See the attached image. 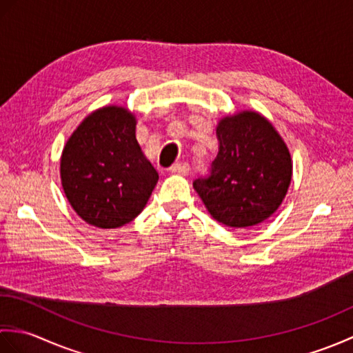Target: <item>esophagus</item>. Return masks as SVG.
Wrapping results in <instances>:
<instances>
[{"label": "esophagus", "instance_id": "esophagus-1", "mask_svg": "<svg viewBox=\"0 0 353 353\" xmlns=\"http://www.w3.org/2000/svg\"><path fill=\"white\" fill-rule=\"evenodd\" d=\"M170 171L172 172V174H188L190 172V165L186 162H181V163H174L172 167L170 168Z\"/></svg>", "mask_w": 353, "mask_h": 353}]
</instances>
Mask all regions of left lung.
I'll list each match as a JSON object with an SVG mask.
<instances>
[{
	"label": "left lung",
	"mask_w": 353,
	"mask_h": 353,
	"mask_svg": "<svg viewBox=\"0 0 353 353\" xmlns=\"http://www.w3.org/2000/svg\"><path fill=\"white\" fill-rule=\"evenodd\" d=\"M211 176L194 181L208 212L224 226L249 229L281 206L292 176L290 150L268 119L254 110L221 118Z\"/></svg>",
	"instance_id": "obj_1"
}]
</instances>
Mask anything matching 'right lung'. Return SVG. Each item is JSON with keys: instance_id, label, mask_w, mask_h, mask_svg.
<instances>
[{"instance_id": "add662e5", "label": "right lung", "mask_w": 353, "mask_h": 353, "mask_svg": "<svg viewBox=\"0 0 353 353\" xmlns=\"http://www.w3.org/2000/svg\"><path fill=\"white\" fill-rule=\"evenodd\" d=\"M157 179L137 141V117L115 104L89 114L61 156L66 199L81 220L100 229L121 228L137 219Z\"/></svg>"}]
</instances>
